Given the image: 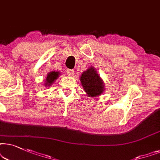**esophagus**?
<instances>
[{
	"label": "esophagus",
	"instance_id": "obj_1",
	"mask_svg": "<svg viewBox=\"0 0 160 160\" xmlns=\"http://www.w3.org/2000/svg\"><path fill=\"white\" fill-rule=\"evenodd\" d=\"M67 73L68 74V75L73 76V74L74 73V71L73 69H67Z\"/></svg>",
	"mask_w": 160,
	"mask_h": 160
}]
</instances>
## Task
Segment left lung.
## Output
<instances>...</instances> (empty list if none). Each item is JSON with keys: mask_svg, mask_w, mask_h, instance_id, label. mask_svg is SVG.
<instances>
[{"mask_svg": "<svg viewBox=\"0 0 160 160\" xmlns=\"http://www.w3.org/2000/svg\"><path fill=\"white\" fill-rule=\"evenodd\" d=\"M80 80L85 92L90 97L101 95L105 90V83L103 80L92 66L86 71L82 72Z\"/></svg>", "mask_w": 160, "mask_h": 160, "instance_id": "8db88e82", "label": "left lung"}]
</instances>
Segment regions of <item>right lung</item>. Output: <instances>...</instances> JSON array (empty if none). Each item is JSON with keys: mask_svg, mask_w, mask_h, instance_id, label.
Masks as SVG:
<instances>
[{"mask_svg": "<svg viewBox=\"0 0 160 160\" xmlns=\"http://www.w3.org/2000/svg\"><path fill=\"white\" fill-rule=\"evenodd\" d=\"M59 74H60V72H49L47 75L46 78V81H45V86H50L52 85L53 82H55V80H56L57 78H58Z\"/></svg>", "mask_w": 160, "mask_h": 160, "instance_id": "add662e5", "label": "right lung"}]
</instances>
